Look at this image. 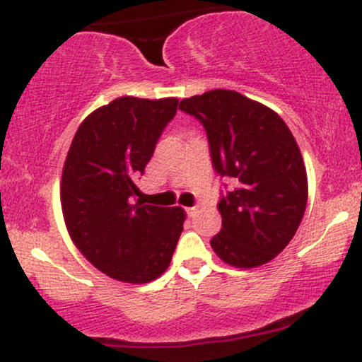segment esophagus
Instances as JSON below:
<instances>
[{
    "label": "esophagus",
    "instance_id": "1",
    "mask_svg": "<svg viewBox=\"0 0 362 362\" xmlns=\"http://www.w3.org/2000/svg\"><path fill=\"white\" fill-rule=\"evenodd\" d=\"M187 214L190 216V218H195V216L199 214V207L197 206H194V207H187Z\"/></svg>",
    "mask_w": 362,
    "mask_h": 362
}]
</instances>
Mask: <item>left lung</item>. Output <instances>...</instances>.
<instances>
[{
  "label": "left lung",
  "instance_id": "8db88e82",
  "mask_svg": "<svg viewBox=\"0 0 362 362\" xmlns=\"http://www.w3.org/2000/svg\"><path fill=\"white\" fill-rule=\"evenodd\" d=\"M178 109L204 126L214 170L235 180L219 199L223 228L211 247L233 267L267 264L293 240L308 201L296 139L272 109L233 90L194 95Z\"/></svg>",
  "mask_w": 362,
  "mask_h": 362
}]
</instances>
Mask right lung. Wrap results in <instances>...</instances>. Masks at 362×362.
Returning a JSON list of instances; mask_svg holds the SVG:
<instances>
[{"instance_id":"1","label":"right lung","mask_w":362,"mask_h":362,"mask_svg":"<svg viewBox=\"0 0 362 362\" xmlns=\"http://www.w3.org/2000/svg\"><path fill=\"white\" fill-rule=\"evenodd\" d=\"M177 98L120 97L93 110L74 134L61 177V207L73 243L91 265L144 284L168 269L184 230L182 207L134 202Z\"/></svg>"}]
</instances>
